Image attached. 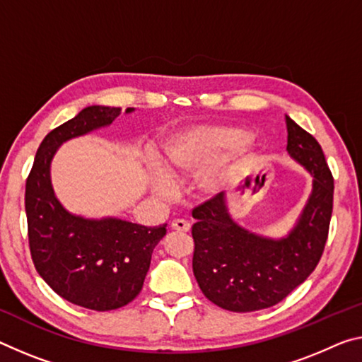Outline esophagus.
Returning <instances> with one entry per match:
<instances>
[{"label":"esophagus","mask_w":362,"mask_h":362,"mask_svg":"<svg viewBox=\"0 0 362 362\" xmlns=\"http://www.w3.org/2000/svg\"><path fill=\"white\" fill-rule=\"evenodd\" d=\"M170 227H172V230H175V232H190V228H192L190 222H187V221H183V219L172 221Z\"/></svg>","instance_id":"34e87169"}]
</instances>
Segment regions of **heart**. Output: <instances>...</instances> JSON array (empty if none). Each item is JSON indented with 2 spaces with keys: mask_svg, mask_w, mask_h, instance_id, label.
I'll return each instance as SVG.
<instances>
[{
  "mask_svg": "<svg viewBox=\"0 0 362 362\" xmlns=\"http://www.w3.org/2000/svg\"><path fill=\"white\" fill-rule=\"evenodd\" d=\"M255 150V140L232 125H194L164 140L160 165H151V188L160 198L172 193V180L198 174L197 190L216 197L238 180Z\"/></svg>",
  "mask_w": 362,
  "mask_h": 362,
  "instance_id": "heart-1",
  "label": "heart"
}]
</instances>
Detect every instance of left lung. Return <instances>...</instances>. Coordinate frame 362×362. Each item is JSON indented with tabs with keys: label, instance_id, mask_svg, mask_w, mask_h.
Instances as JSON below:
<instances>
[{
	"label": "left lung",
	"instance_id": "1",
	"mask_svg": "<svg viewBox=\"0 0 362 362\" xmlns=\"http://www.w3.org/2000/svg\"><path fill=\"white\" fill-rule=\"evenodd\" d=\"M286 151L313 177V192L295 227L262 237L233 221L227 194L193 209V274L214 305L233 313L271 308L311 275L322 256L334 208V177L311 134L285 116Z\"/></svg>",
	"mask_w": 362,
	"mask_h": 362
}]
</instances>
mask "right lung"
Returning a JSON list of instances; mask_svg holds the SVG:
<instances>
[{
	"mask_svg": "<svg viewBox=\"0 0 362 362\" xmlns=\"http://www.w3.org/2000/svg\"><path fill=\"white\" fill-rule=\"evenodd\" d=\"M135 111L125 109V114ZM120 107L88 106L51 130L25 183L28 245L37 272L74 305L111 311L140 293L151 255L168 223L145 227L119 217L88 219L69 212L54 194L51 160L62 143L112 124Z\"/></svg>",
	"mask_w": 362,
	"mask_h": 362,
	"instance_id": "right-lung-1",
	"label": "right lung"
}]
</instances>
